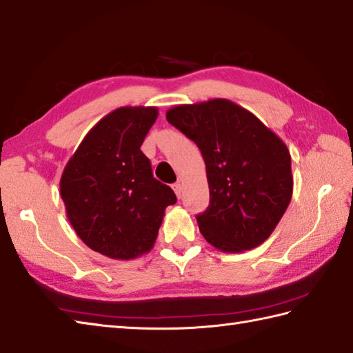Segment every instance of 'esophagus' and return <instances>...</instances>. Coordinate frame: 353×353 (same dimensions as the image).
Listing matches in <instances>:
<instances>
[{
	"label": "esophagus",
	"instance_id": "34e87169",
	"mask_svg": "<svg viewBox=\"0 0 353 353\" xmlns=\"http://www.w3.org/2000/svg\"><path fill=\"white\" fill-rule=\"evenodd\" d=\"M174 190L176 193V196L181 198V195H183V184L181 183H175L174 184Z\"/></svg>",
	"mask_w": 353,
	"mask_h": 353
}]
</instances>
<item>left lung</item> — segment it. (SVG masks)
<instances>
[{
	"instance_id": "8db88e82",
	"label": "left lung",
	"mask_w": 353,
	"mask_h": 353,
	"mask_svg": "<svg viewBox=\"0 0 353 353\" xmlns=\"http://www.w3.org/2000/svg\"><path fill=\"white\" fill-rule=\"evenodd\" d=\"M170 125L203 154L210 204L196 214L204 239L224 253L267 241L292 196L291 155L254 114L227 99L178 105Z\"/></svg>"
}]
</instances>
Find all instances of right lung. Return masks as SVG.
Segmentation results:
<instances>
[{"label":"right lung","instance_id":"obj_1","mask_svg":"<svg viewBox=\"0 0 353 353\" xmlns=\"http://www.w3.org/2000/svg\"><path fill=\"white\" fill-rule=\"evenodd\" d=\"M155 106H123L85 135L61 178V196L77 236L97 253L129 261L154 247L169 185L154 178L141 145L155 123Z\"/></svg>","mask_w":353,"mask_h":353}]
</instances>
